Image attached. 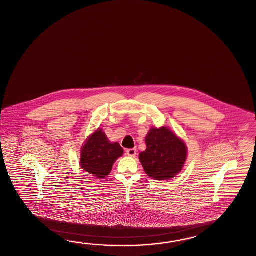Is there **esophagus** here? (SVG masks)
Returning a JSON list of instances; mask_svg holds the SVG:
<instances>
[{"instance_id":"1","label":"esophagus","mask_w":256,"mask_h":256,"mask_svg":"<svg viewBox=\"0 0 256 256\" xmlns=\"http://www.w3.org/2000/svg\"><path fill=\"white\" fill-rule=\"evenodd\" d=\"M126 155L130 157H135L136 155V148H130L126 150Z\"/></svg>"}]
</instances>
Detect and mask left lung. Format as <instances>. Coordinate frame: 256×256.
I'll return each instance as SVG.
<instances>
[{
	"instance_id": "obj_1",
	"label": "left lung",
	"mask_w": 256,
	"mask_h": 256,
	"mask_svg": "<svg viewBox=\"0 0 256 256\" xmlns=\"http://www.w3.org/2000/svg\"><path fill=\"white\" fill-rule=\"evenodd\" d=\"M147 148L138 155L144 172L154 180L176 176L188 159L186 144L167 126L152 128L145 138Z\"/></svg>"
}]
</instances>
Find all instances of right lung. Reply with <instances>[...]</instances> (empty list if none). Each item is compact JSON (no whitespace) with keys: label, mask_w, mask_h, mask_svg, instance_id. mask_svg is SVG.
Listing matches in <instances>:
<instances>
[{"label":"right lung","mask_w":256,"mask_h":256,"mask_svg":"<svg viewBox=\"0 0 256 256\" xmlns=\"http://www.w3.org/2000/svg\"><path fill=\"white\" fill-rule=\"evenodd\" d=\"M124 154L118 142L108 140L102 128L92 132L80 148V165L97 179L109 176L116 160Z\"/></svg>","instance_id":"right-lung-1"}]
</instances>
